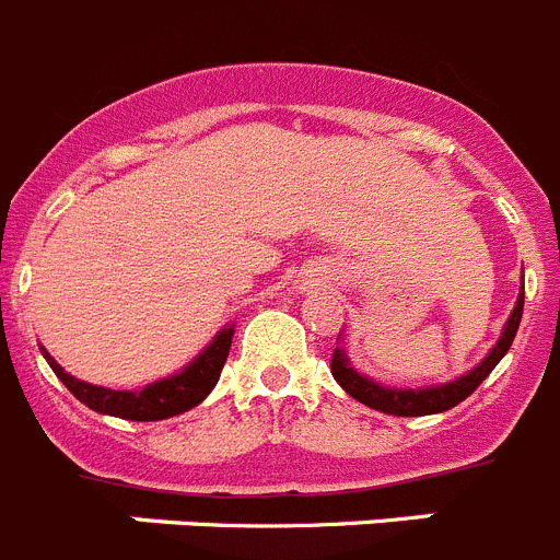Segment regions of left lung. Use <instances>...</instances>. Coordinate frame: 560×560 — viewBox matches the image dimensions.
Wrapping results in <instances>:
<instances>
[{"instance_id": "1", "label": "left lung", "mask_w": 560, "mask_h": 560, "mask_svg": "<svg viewBox=\"0 0 560 560\" xmlns=\"http://www.w3.org/2000/svg\"><path fill=\"white\" fill-rule=\"evenodd\" d=\"M522 307H525V283H522L520 296H516V307L514 314L508 316L505 330H502L500 341L491 347L489 355L478 363V366L471 369V372L460 374L455 381L444 383V386H433V388H386L381 383L369 381L363 374H358L355 369L350 366L343 350L332 352L330 361V372L336 377L338 386L343 392L350 394L352 399L358 402L369 405L374 410H383V413H392V417H428V413H441V410L455 408L458 402H464L480 383L486 381L491 374V369L502 361L508 350H511V343H514L516 330H520L522 322Z\"/></svg>"}]
</instances>
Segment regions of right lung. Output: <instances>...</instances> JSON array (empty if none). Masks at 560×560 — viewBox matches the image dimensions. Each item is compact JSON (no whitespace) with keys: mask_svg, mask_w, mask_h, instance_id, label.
<instances>
[{"mask_svg":"<svg viewBox=\"0 0 560 560\" xmlns=\"http://www.w3.org/2000/svg\"><path fill=\"white\" fill-rule=\"evenodd\" d=\"M230 343H233V327H224L199 352V358H194L183 372L172 374V377H163L158 383H150L141 392H113V388L91 386L85 381H77L69 372H63V366L44 347H40V352H44L46 363L52 366V372L60 377V383L82 405H89L96 413L130 419V422H158V419L186 413V410H191L194 405H199L213 392V386L219 383V374L224 369V361H228Z\"/></svg>","mask_w":560,"mask_h":560,"instance_id":"right-lung-1","label":"right lung"}]
</instances>
